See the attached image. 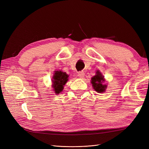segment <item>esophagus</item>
Listing matches in <instances>:
<instances>
[{
  "label": "esophagus",
  "instance_id": "1",
  "mask_svg": "<svg viewBox=\"0 0 149 149\" xmlns=\"http://www.w3.org/2000/svg\"><path fill=\"white\" fill-rule=\"evenodd\" d=\"M78 76L80 78H82L84 76V73L83 71H79L78 73Z\"/></svg>",
  "mask_w": 149,
  "mask_h": 149
}]
</instances>
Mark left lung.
<instances>
[{
	"mask_svg": "<svg viewBox=\"0 0 149 149\" xmlns=\"http://www.w3.org/2000/svg\"><path fill=\"white\" fill-rule=\"evenodd\" d=\"M104 81L105 79L104 78V76L100 71H97L96 72V74L91 78V83L94 89L99 93L104 92L107 88V85L103 84Z\"/></svg>",
	"mask_w": 149,
	"mask_h": 149,
	"instance_id": "obj_1",
	"label": "left lung"
}]
</instances>
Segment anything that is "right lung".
Here are the masks:
<instances>
[{
    "label": "right lung",
    "instance_id": "add662e5",
    "mask_svg": "<svg viewBox=\"0 0 149 149\" xmlns=\"http://www.w3.org/2000/svg\"><path fill=\"white\" fill-rule=\"evenodd\" d=\"M53 87L56 94H60L63 91V86L68 80V75L61 71H56L53 77Z\"/></svg>",
    "mask_w": 149,
    "mask_h": 149
}]
</instances>
